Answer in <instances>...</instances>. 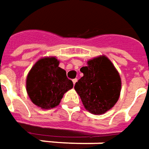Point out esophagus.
I'll return each instance as SVG.
<instances>
[{
    "label": "esophagus",
    "instance_id": "34e87169",
    "mask_svg": "<svg viewBox=\"0 0 149 149\" xmlns=\"http://www.w3.org/2000/svg\"><path fill=\"white\" fill-rule=\"evenodd\" d=\"M77 79L76 78V79H73V80H72V82H73V85H75V84H76V82H77Z\"/></svg>",
    "mask_w": 149,
    "mask_h": 149
}]
</instances>
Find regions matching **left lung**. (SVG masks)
Wrapping results in <instances>:
<instances>
[{"instance_id": "8db88e82", "label": "left lung", "mask_w": 149, "mask_h": 149, "mask_svg": "<svg viewBox=\"0 0 149 149\" xmlns=\"http://www.w3.org/2000/svg\"><path fill=\"white\" fill-rule=\"evenodd\" d=\"M83 77L75 85L85 109L92 114L101 115L113 108L121 94V80L109 58L100 55L82 67Z\"/></svg>"}]
</instances>
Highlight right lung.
<instances>
[{
    "mask_svg": "<svg viewBox=\"0 0 149 149\" xmlns=\"http://www.w3.org/2000/svg\"><path fill=\"white\" fill-rule=\"evenodd\" d=\"M59 60L54 56L40 58L29 71L26 90L33 104L42 109L57 107L63 95L73 87L67 77L66 71L58 67Z\"/></svg>",
    "mask_w": 149,
    "mask_h": 149,
    "instance_id": "obj_1",
    "label": "right lung"
}]
</instances>
